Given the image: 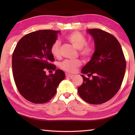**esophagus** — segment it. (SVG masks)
Returning a JSON list of instances; mask_svg holds the SVG:
<instances>
[{
  "mask_svg": "<svg viewBox=\"0 0 135 135\" xmlns=\"http://www.w3.org/2000/svg\"><path fill=\"white\" fill-rule=\"evenodd\" d=\"M66 76L68 77H73L74 76L73 74H68V73H66Z\"/></svg>",
  "mask_w": 135,
  "mask_h": 135,
  "instance_id": "1",
  "label": "esophagus"
}]
</instances>
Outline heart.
<instances>
[{
  "label": "heart",
  "mask_w": 135,
  "mask_h": 135,
  "mask_svg": "<svg viewBox=\"0 0 135 135\" xmlns=\"http://www.w3.org/2000/svg\"><path fill=\"white\" fill-rule=\"evenodd\" d=\"M67 39L71 42L75 48L80 50V54L85 58H88L93 54V48L91 45H87L86 39L81 33L73 32L67 37ZM61 42L56 40L51 47V53L56 58L60 56ZM82 62L80 60H66L60 64V68L68 73H74L77 68L81 66Z\"/></svg>",
  "instance_id": "b5f03b06"
}]
</instances>
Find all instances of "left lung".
<instances>
[{"label": "left lung", "mask_w": 135, "mask_h": 135, "mask_svg": "<svg viewBox=\"0 0 135 135\" xmlns=\"http://www.w3.org/2000/svg\"><path fill=\"white\" fill-rule=\"evenodd\" d=\"M93 38L95 51L81 71L84 82L78 93L90 104H100L114 97L120 88L126 69L121 45L114 36L99 29L86 31ZM92 76L90 79L84 76Z\"/></svg>", "instance_id": "left-lung-1"}]
</instances>
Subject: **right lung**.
Wrapping results in <instances>:
<instances>
[{"label":"right lung","mask_w":135,"mask_h":135,"mask_svg":"<svg viewBox=\"0 0 135 135\" xmlns=\"http://www.w3.org/2000/svg\"><path fill=\"white\" fill-rule=\"evenodd\" d=\"M60 31L39 30L23 37L12 56L15 82L20 94L35 104L47 103L54 97L60 83L65 78L62 70L51 63L55 60L51 47ZM55 70L46 75L45 70Z\"/></svg>","instance_id":"add662e5"}]
</instances>
